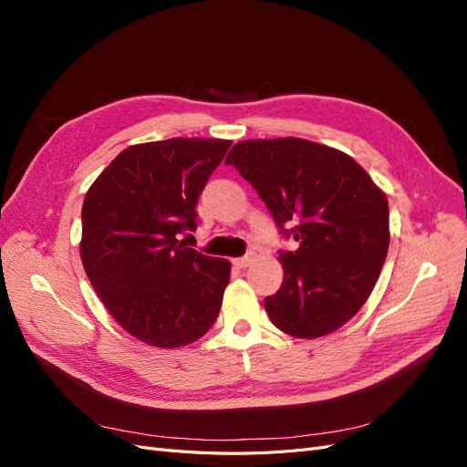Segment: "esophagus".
<instances>
[{
  "instance_id": "obj_1",
  "label": "esophagus",
  "mask_w": 467,
  "mask_h": 467,
  "mask_svg": "<svg viewBox=\"0 0 467 467\" xmlns=\"http://www.w3.org/2000/svg\"><path fill=\"white\" fill-rule=\"evenodd\" d=\"M253 259H255V255H253V253H249V255H245V257H237V259H234L232 263H234L237 268H245V266H249V265L253 263Z\"/></svg>"
}]
</instances>
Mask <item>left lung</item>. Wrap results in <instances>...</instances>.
<instances>
[{
	"label": "left lung",
	"instance_id": "8db88e82",
	"mask_svg": "<svg viewBox=\"0 0 467 467\" xmlns=\"http://www.w3.org/2000/svg\"><path fill=\"white\" fill-rule=\"evenodd\" d=\"M225 165L249 181L280 232L300 247L280 251L285 280L265 309L298 338L329 335L357 316L389 247V208L372 177L335 148L302 138L244 140Z\"/></svg>",
	"mask_w": 467,
	"mask_h": 467
}]
</instances>
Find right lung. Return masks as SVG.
<instances>
[{"mask_svg": "<svg viewBox=\"0 0 467 467\" xmlns=\"http://www.w3.org/2000/svg\"><path fill=\"white\" fill-rule=\"evenodd\" d=\"M230 140L169 138L122 150L89 187L79 253L88 278L124 331L158 348L194 343L214 325L228 259L185 247L196 202Z\"/></svg>", "mask_w": 467, "mask_h": 467, "instance_id": "right-lung-1", "label": "right lung"}]
</instances>
